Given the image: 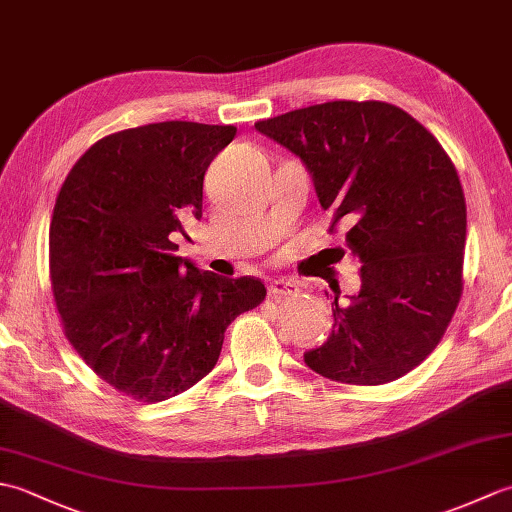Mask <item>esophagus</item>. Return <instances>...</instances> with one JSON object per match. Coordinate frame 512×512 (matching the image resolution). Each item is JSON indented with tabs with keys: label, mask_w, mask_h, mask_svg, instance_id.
Listing matches in <instances>:
<instances>
[{
	"label": "esophagus",
	"mask_w": 512,
	"mask_h": 512,
	"mask_svg": "<svg viewBox=\"0 0 512 512\" xmlns=\"http://www.w3.org/2000/svg\"><path fill=\"white\" fill-rule=\"evenodd\" d=\"M299 288H297V284H292L290 279H275L273 284L268 286V292L273 297H288V295H292V292H297Z\"/></svg>",
	"instance_id": "1"
}]
</instances>
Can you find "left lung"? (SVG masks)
I'll return each mask as SVG.
<instances>
[{
    "label": "left lung",
    "instance_id": "1",
    "mask_svg": "<svg viewBox=\"0 0 512 512\" xmlns=\"http://www.w3.org/2000/svg\"><path fill=\"white\" fill-rule=\"evenodd\" d=\"M299 156L332 226L361 262V290L332 301L334 328L303 361L347 385L409 374L447 332L462 297L466 202L431 132L383 101H330L255 123Z\"/></svg>",
    "mask_w": 512,
    "mask_h": 512
}]
</instances>
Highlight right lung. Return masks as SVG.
Wrapping results in <instances>:
<instances>
[{
	"label": "right lung",
	"mask_w": 512,
	"mask_h": 512,
	"mask_svg": "<svg viewBox=\"0 0 512 512\" xmlns=\"http://www.w3.org/2000/svg\"><path fill=\"white\" fill-rule=\"evenodd\" d=\"M233 125L151 123L101 138L70 169L50 222V281L65 339L121 394L160 402L215 367L224 332L266 286L173 255L202 217L211 160Z\"/></svg>",
	"instance_id": "add662e5"
}]
</instances>
